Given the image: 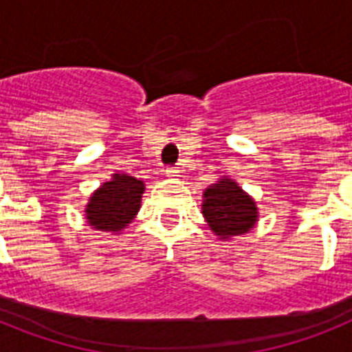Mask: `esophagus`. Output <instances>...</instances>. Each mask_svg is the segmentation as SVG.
<instances>
[{
  "instance_id": "esophagus-1",
  "label": "esophagus",
  "mask_w": 352,
  "mask_h": 352,
  "mask_svg": "<svg viewBox=\"0 0 352 352\" xmlns=\"http://www.w3.org/2000/svg\"><path fill=\"white\" fill-rule=\"evenodd\" d=\"M179 173H182V170H179L178 167H167L166 169V174L167 176H170V178H174V176H179Z\"/></svg>"
}]
</instances>
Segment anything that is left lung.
Returning a JSON list of instances; mask_svg holds the SVG:
<instances>
[{"label": "left lung", "mask_w": 352, "mask_h": 352, "mask_svg": "<svg viewBox=\"0 0 352 352\" xmlns=\"http://www.w3.org/2000/svg\"><path fill=\"white\" fill-rule=\"evenodd\" d=\"M203 214L220 238L243 234L257 222L256 203L232 179H220L204 192Z\"/></svg>", "instance_id": "left-lung-1"}]
</instances>
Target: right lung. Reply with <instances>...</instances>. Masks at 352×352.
Masks as SVG:
<instances>
[{"label":"right lung","mask_w":352,"mask_h":352,"mask_svg":"<svg viewBox=\"0 0 352 352\" xmlns=\"http://www.w3.org/2000/svg\"><path fill=\"white\" fill-rule=\"evenodd\" d=\"M144 183L126 174H114L89 197L86 219L98 231H121L141 208Z\"/></svg>","instance_id":"right-lung-1"}]
</instances>
